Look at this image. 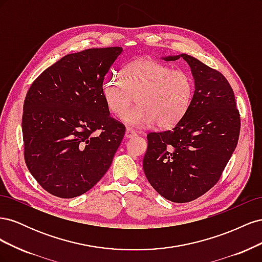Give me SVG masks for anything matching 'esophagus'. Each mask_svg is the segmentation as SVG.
Listing matches in <instances>:
<instances>
[{"label":"esophagus","instance_id":"1","mask_svg":"<svg viewBox=\"0 0 262 262\" xmlns=\"http://www.w3.org/2000/svg\"><path fill=\"white\" fill-rule=\"evenodd\" d=\"M137 136V132L136 131H133L132 129H130V128H126V130H125V134H124V137L125 138H128V139H130V138H134Z\"/></svg>","mask_w":262,"mask_h":262}]
</instances>
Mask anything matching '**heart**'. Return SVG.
<instances>
[{
    "label": "heart",
    "mask_w": 262,
    "mask_h": 262,
    "mask_svg": "<svg viewBox=\"0 0 262 262\" xmlns=\"http://www.w3.org/2000/svg\"><path fill=\"white\" fill-rule=\"evenodd\" d=\"M121 81L112 75L102 85V99L113 115L122 117L136 97L137 106L122 120L144 128L156 124L169 129L184 118L194 95V81L189 73L149 59L130 63L121 71Z\"/></svg>",
    "instance_id": "1"
}]
</instances>
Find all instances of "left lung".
<instances>
[{"label":"left lung","instance_id":"8db88e82","mask_svg":"<svg viewBox=\"0 0 262 262\" xmlns=\"http://www.w3.org/2000/svg\"><path fill=\"white\" fill-rule=\"evenodd\" d=\"M194 78V95L186 116L172 130L147 134L145 176L156 191L171 202L198 199L216 185L236 148L241 115L225 76L186 53Z\"/></svg>","mask_w":262,"mask_h":262}]
</instances>
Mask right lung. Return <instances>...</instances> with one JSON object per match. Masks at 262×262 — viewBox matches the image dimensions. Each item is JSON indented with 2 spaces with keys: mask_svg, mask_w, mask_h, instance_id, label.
<instances>
[{
  "mask_svg": "<svg viewBox=\"0 0 262 262\" xmlns=\"http://www.w3.org/2000/svg\"><path fill=\"white\" fill-rule=\"evenodd\" d=\"M121 47L71 53L46 69L24 101L27 168L47 192L71 199L105 175L125 126L110 117L102 82Z\"/></svg>",
  "mask_w": 262,
  "mask_h": 262,
  "instance_id": "right-lung-1",
  "label": "right lung"
}]
</instances>
